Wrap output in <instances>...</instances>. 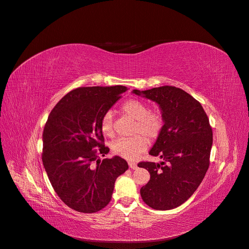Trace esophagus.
<instances>
[{"mask_svg":"<svg viewBox=\"0 0 249 249\" xmlns=\"http://www.w3.org/2000/svg\"><path fill=\"white\" fill-rule=\"evenodd\" d=\"M129 166H130V168H132V169L137 168V164L135 162H129Z\"/></svg>","mask_w":249,"mask_h":249,"instance_id":"1","label":"esophagus"}]
</instances>
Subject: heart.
Here are the masks:
<instances>
[{
	"label": "heart",
	"instance_id": "obj_1",
	"mask_svg": "<svg viewBox=\"0 0 249 249\" xmlns=\"http://www.w3.org/2000/svg\"><path fill=\"white\" fill-rule=\"evenodd\" d=\"M121 111L124 115L135 120L131 133L132 135H137L131 138L116 140L112 144V151L125 160H132L147 148L148 138L150 141H154L160 137L164 124L163 117L158 111H150L147 104L135 99L126 101L121 106ZM100 127L105 136L113 137L115 130L113 113L111 111L103 115Z\"/></svg>",
	"mask_w": 249,
	"mask_h": 249
}]
</instances>
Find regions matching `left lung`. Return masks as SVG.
<instances>
[{"instance_id":"obj_1","label":"left lung","mask_w":249,"mask_h":249,"mask_svg":"<svg viewBox=\"0 0 249 249\" xmlns=\"http://www.w3.org/2000/svg\"><path fill=\"white\" fill-rule=\"evenodd\" d=\"M133 93L160 105L163 129L149 154L160 163L140 161L150 179L140 189L142 200L155 210H171L184 204L198 189L209 165L212 127L202 105L184 89L163 86Z\"/></svg>"}]
</instances>
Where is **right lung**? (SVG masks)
Returning a JSON list of instances; mask_svg holds the SVG:
<instances>
[{
    "mask_svg": "<svg viewBox=\"0 0 249 249\" xmlns=\"http://www.w3.org/2000/svg\"><path fill=\"white\" fill-rule=\"evenodd\" d=\"M125 90L124 86L76 88L48 116L42 135L43 165L52 188L72 210H102L111 201L116 178L128 169L120 156L99 160L110 150L105 146L101 119Z\"/></svg>",
    "mask_w": 249,
    "mask_h": 249,
    "instance_id": "1",
    "label": "right lung"
}]
</instances>
